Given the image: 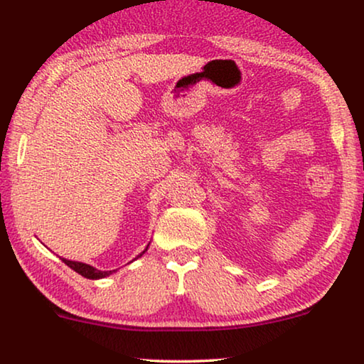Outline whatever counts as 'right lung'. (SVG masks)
<instances>
[{
    "label": "right lung",
    "mask_w": 364,
    "mask_h": 364,
    "mask_svg": "<svg viewBox=\"0 0 364 364\" xmlns=\"http://www.w3.org/2000/svg\"><path fill=\"white\" fill-rule=\"evenodd\" d=\"M144 252H146V250H144ZM142 253H141V255H142ZM61 260L66 263L69 268H73L74 272H77L79 275H82L84 278H91V280H97V278H104V277L111 275V273H112V272H101V270H97V268H94L91 265H86V263H81V262H71V260H66V258H61Z\"/></svg>",
    "instance_id": "right-lung-1"
}]
</instances>
